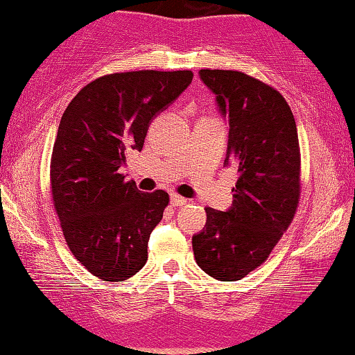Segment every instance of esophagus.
Returning a JSON list of instances; mask_svg holds the SVG:
<instances>
[{"label":"esophagus","mask_w":355,"mask_h":355,"mask_svg":"<svg viewBox=\"0 0 355 355\" xmlns=\"http://www.w3.org/2000/svg\"><path fill=\"white\" fill-rule=\"evenodd\" d=\"M187 203V198H184L181 196H178V193H171V205L173 207H182Z\"/></svg>","instance_id":"1"}]
</instances>
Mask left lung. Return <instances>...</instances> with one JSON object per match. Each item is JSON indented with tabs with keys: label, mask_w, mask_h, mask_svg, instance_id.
I'll return each instance as SVG.
<instances>
[{
	"label": "left lung",
	"mask_w": 355,
	"mask_h": 355,
	"mask_svg": "<svg viewBox=\"0 0 355 355\" xmlns=\"http://www.w3.org/2000/svg\"><path fill=\"white\" fill-rule=\"evenodd\" d=\"M230 121L226 164L239 171L231 210L207 207V227L192 237L197 265L218 281H237L268 259L300 200V147L288 101L241 71L200 69Z\"/></svg>",
	"instance_id": "obj_1"
}]
</instances>
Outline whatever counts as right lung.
<instances>
[{"label": "right lung", "mask_w": 355, "mask_h": 355, "mask_svg": "<svg viewBox=\"0 0 355 355\" xmlns=\"http://www.w3.org/2000/svg\"><path fill=\"white\" fill-rule=\"evenodd\" d=\"M192 71H129L87 84L62 113L53 145V207L66 244L101 281L132 278L169 196L142 192L119 173L148 125L192 82Z\"/></svg>", "instance_id": "add662e5"}]
</instances>
